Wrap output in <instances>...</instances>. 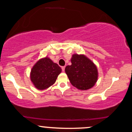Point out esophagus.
<instances>
[{
    "label": "esophagus",
    "instance_id": "esophagus-1",
    "mask_svg": "<svg viewBox=\"0 0 132 132\" xmlns=\"http://www.w3.org/2000/svg\"><path fill=\"white\" fill-rule=\"evenodd\" d=\"M61 69H62V71H63V72H64V69H65V66H62V67H61Z\"/></svg>",
    "mask_w": 132,
    "mask_h": 132
}]
</instances>
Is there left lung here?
<instances>
[{"label": "left lung", "instance_id": "1", "mask_svg": "<svg viewBox=\"0 0 132 132\" xmlns=\"http://www.w3.org/2000/svg\"><path fill=\"white\" fill-rule=\"evenodd\" d=\"M71 65L65 68V72L72 86L81 90L92 88L98 79L96 65L84 54H73Z\"/></svg>", "mask_w": 132, "mask_h": 132}]
</instances>
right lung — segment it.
Listing matches in <instances>:
<instances>
[{
    "mask_svg": "<svg viewBox=\"0 0 132 132\" xmlns=\"http://www.w3.org/2000/svg\"><path fill=\"white\" fill-rule=\"evenodd\" d=\"M61 68L49 57L40 59L31 68L30 80L38 90H45L53 86L61 72Z\"/></svg>",
    "mask_w": 132,
    "mask_h": 132,
    "instance_id": "add662e5",
    "label": "right lung"
}]
</instances>
